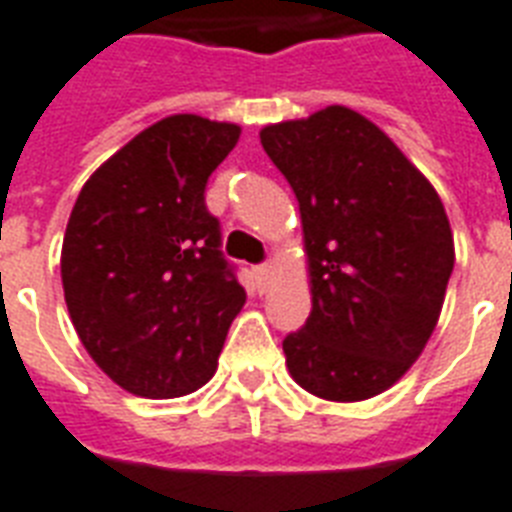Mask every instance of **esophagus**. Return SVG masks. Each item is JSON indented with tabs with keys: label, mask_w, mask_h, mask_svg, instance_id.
Listing matches in <instances>:
<instances>
[{
	"label": "esophagus",
	"mask_w": 512,
	"mask_h": 512,
	"mask_svg": "<svg viewBox=\"0 0 512 512\" xmlns=\"http://www.w3.org/2000/svg\"><path fill=\"white\" fill-rule=\"evenodd\" d=\"M271 279H273V265H268V263L257 265V268H255V281H257V289H260V292H265V289H268Z\"/></svg>",
	"instance_id": "obj_1"
}]
</instances>
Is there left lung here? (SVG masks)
Returning a JSON list of instances; mask_svg holds the SVG:
<instances>
[{"instance_id":"8db88e82","label":"left lung","mask_w":512,"mask_h":512,"mask_svg":"<svg viewBox=\"0 0 512 512\" xmlns=\"http://www.w3.org/2000/svg\"><path fill=\"white\" fill-rule=\"evenodd\" d=\"M260 143L303 217L311 316L284 337L287 369L327 401L388 390L420 358L454 268L446 209L428 177L353 108L268 124Z\"/></svg>"}]
</instances>
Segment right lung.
I'll use <instances>...</instances> for the list:
<instances>
[{
	"instance_id": "1",
	"label": "right lung",
	"mask_w": 512,
	"mask_h": 512,
	"mask_svg": "<svg viewBox=\"0 0 512 512\" xmlns=\"http://www.w3.org/2000/svg\"><path fill=\"white\" fill-rule=\"evenodd\" d=\"M239 135V124L167 116L100 164L71 209L60 252L68 316L92 361L135 396L201 388L247 300L204 204Z\"/></svg>"
}]
</instances>
